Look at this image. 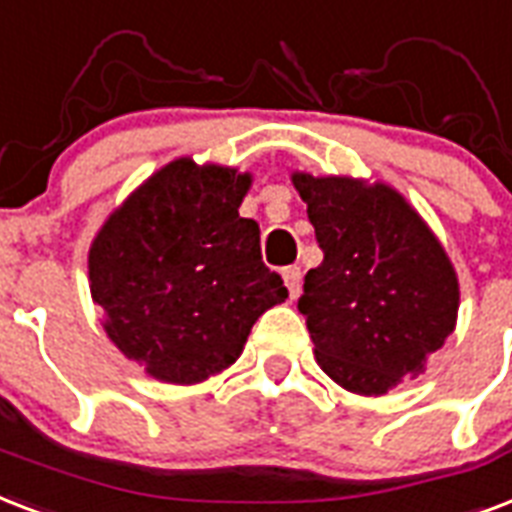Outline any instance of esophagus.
<instances>
[{"label": "esophagus", "mask_w": 512, "mask_h": 512, "mask_svg": "<svg viewBox=\"0 0 512 512\" xmlns=\"http://www.w3.org/2000/svg\"><path fill=\"white\" fill-rule=\"evenodd\" d=\"M283 280L288 285V293H291V299H296L301 291V269L299 267H285L283 269Z\"/></svg>", "instance_id": "1"}]
</instances>
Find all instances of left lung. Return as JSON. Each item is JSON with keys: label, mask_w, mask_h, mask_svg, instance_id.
<instances>
[{"label": "left lung", "mask_w": 512, "mask_h": 512, "mask_svg": "<svg viewBox=\"0 0 512 512\" xmlns=\"http://www.w3.org/2000/svg\"><path fill=\"white\" fill-rule=\"evenodd\" d=\"M291 181L323 248L299 299L318 366L355 395H387L457 326L454 264L398 189L299 170Z\"/></svg>", "instance_id": "8db88e82"}]
</instances>
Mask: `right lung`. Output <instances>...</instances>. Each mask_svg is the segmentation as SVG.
Listing matches in <instances>:
<instances>
[{"instance_id":"right-lung-1","label":"right lung","mask_w":512,"mask_h":512,"mask_svg":"<svg viewBox=\"0 0 512 512\" xmlns=\"http://www.w3.org/2000/svg\"><path fill=\"white\" fill-rule=\"evenodd\" d=\"M251 173L178 157L98 229L90 296L125 358L165 384H200L240 358L288 288L264 267L259 224L240 216Z\"/></svg>"}]
</instances>
